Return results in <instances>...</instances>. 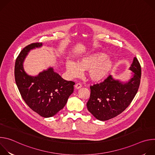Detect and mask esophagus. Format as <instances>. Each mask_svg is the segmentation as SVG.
<instances>
[{"label":"esophagus","instance_id":"esophagus-1","mask_svg":"<svg viewBox=\"0 0 155 155\" xmlns=\"http://www.w3.org/2000/svg\"><path fill=\"white\" fill-rule=\"evenodd\" d=\"M75 87L76 89H77V90H78V89H80V88L81 87V84L78 83H77V84H75Z\"/></svg>","mask_w":155,"mask_h":155}]
</instances>
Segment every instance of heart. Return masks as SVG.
Returning a JSON list of instances; mask_svg holds the SVG:
<instances>
[{"mask_svg": "<svg viewBox=\"0 0 155 155\" xmlns=\"http://www.w3.org/2000/svg\"><path fill=\"white\" fill-rule=\"evenodd\" d=\"M114 62L103 53H93L80 59L77 62L68 61L65 68L71 77H76L81 71H87V76L93 82L104 80L113 68Z\"/></svg>", "mask_w": 155, "mask_h": 155, "instance_id": "obj_1", "label": "heart"}]
</instances>
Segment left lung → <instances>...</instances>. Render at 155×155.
Masks as SVG:
<instances>
[{
  "instance_id": "1",
  "label": "left lung",
  "mask_w": 155,
  "mask_h": 155,
  "mask_svg": "<svg viewBox=\"0 0 155 155\" xmlns=\"http://www.w3.org/2000/svg\"><path fill=\"white\" fill-rule=\"evenodd\" d=\"M129 69L133 76L126 83L109 75L103 82L90 86V97L86 105L88 111L97 120L106 121L118 116L134 98L141 78V67L137 58H134Z\"/></svg>"
}]
</instances>
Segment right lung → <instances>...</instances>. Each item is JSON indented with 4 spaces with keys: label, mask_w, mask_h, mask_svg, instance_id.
<instances>
[{
    "label": "right lung",
    "mask_w": 155,
    "mask_h": 155,
    "mask_svg": "<svg viewBox=\"0 0 155 155\" xmlns=\"http://www.w3.org/2000/svg\"><path fill=\"white\" fill-rule=\"evenodd\" d=\"M41 46L42 43H33L21 51L15 62V78L26 104L41 117L49 118L65 105L74 92L75 83L64 80L52 68L35 77L26 73L23 68L25 59L31 50Z\"/></svg>",
    "instance_id": "1"
}]
</instances>
